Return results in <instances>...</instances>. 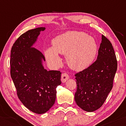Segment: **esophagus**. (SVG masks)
Listing matches in <instances>:
<instances>
[{
    "mask_svg": "<svg viewBox=\"0 0 126 126\" xmlns=\"http://www.w3.org/2000/svg\"><path fill=\"white\" fill-rule=\"evenodd\" d=\"M69 76L67 73H63V74L62 75V82H63V83H64V82H66L68 79H69Z\"/></svg>",
    "mask_w": 126,
    "mask_h": 126,
    "instance_id": "1",
    "label": "esophagus"
}]
</instances>
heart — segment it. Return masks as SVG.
<instances>
[{
    "label": "heart",
    "mask_w": 126,
    "mask_h": 126,
    "mask_svg": "<svg viewBox=\"0 0 126 126\" xmlns=\"http://www.w3.org/2000/svg\"><path fill=\"white\" fill-rule=\"evenodd\" d=\"M53 47L45 51L50 62H60L59 53L66 54V60L73 70H84L90 66L98 53V44L93 37L80 31H69L57 36L52 41Z\"/></svg>",
    "instance_id": "1"
}]
</instances>
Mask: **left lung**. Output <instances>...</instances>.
<instances>
[{"label": "left lung", "instance_id": "obj_1", "mask_svg": "<svg viewBox=\"0 0 126 126\" xmlns=\"http://www.w3.org/2000/svg\"><path fill=\"white\" fill-rule=\"evenodd\" d=\"M117 61L112 44L102 35L97 59L90 66L75 74L77 88L76 103L88 112H92L103 105L113 86Z\"/></svg>", "mask_w": 126, "mask_h": 126}]
</instances>
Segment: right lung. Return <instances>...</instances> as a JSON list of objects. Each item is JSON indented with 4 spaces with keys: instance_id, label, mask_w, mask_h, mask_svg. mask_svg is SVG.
<instances>
[{
    "instance_id": "1",
    "label": "right lung",
    "mask_w": 126,
    "mask_h": 126,
    "mask_svg": "<svg viewBox=\"0 0 126 126\" xmlns=\"http://www.w3.org/2000/svg\"><path fill=\"white\" fill-rule=\"evenodd\" d=\"M44 30L39 27L22 34L13 44L10 60L11 76L19 99L28 110L39 114L53 106L56 88L62 83L60 71L45 69L42 64L44 55L32 47Z\"/></svg>"
}]
</instances>
